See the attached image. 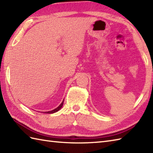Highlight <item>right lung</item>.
Here are the masks:
<instances>
[{
    "label": "right lung",
    "mask_w": 153,
    "mask_h": 153,
    "mask_svg": "<svg viewBox=\"0 0 153 153\" xmlns=\"http://www.w3.org/2000/svg\"><path fill=\"white\" fill-rule=\"evenodd\" d=\"M63 103H64V100L62 102V103L60 104V105L58 106L56 108H55V109H54V110H51V111H48V112H45V113H48V114H53V113H54V112H57V111H58V110H59L61 108H62V105H63Z\"/></svg>",
    "instance_id": "1"
}]
</instances>
